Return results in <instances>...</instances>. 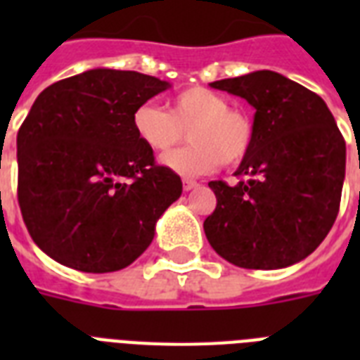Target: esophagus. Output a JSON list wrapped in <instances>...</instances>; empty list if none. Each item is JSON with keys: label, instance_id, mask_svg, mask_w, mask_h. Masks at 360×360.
<instances>
[{"label": "esophagus", "instance_id": "34e87169", "mask_svg": "<svg viewBox=\"0 0 360 360\" xmlns=\"http://www.w3.org/2000/svg\"><path fill=\"white\" fill-rule=\"evenodd\" d=\"M196 186H198L196 181H192V179H185V181H183V191H185V192L194 191Z\"/></svg>", "mask_w": 360, "mask_h": 360}]
</instances>
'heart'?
I'll use <instances>...</instances> for the list:
<instances>
[{"instance_id": "b5f03b06", "label": "heart", "mask_w": 360, "mask_h": 360, "mask_svg": "<svg viewBox=\"0 0 360 360\" xmlns=\"http://www.w3.org/2000/svg\"><path fill=\"white\" fill-rule=\"evenodd\" d=\"M132 124L138 138L153 151H168L188 132L191 146L160 157L164 168L186 177L209 174L220 162L236 166L245 160L254 141L250 117L230 108L224 95L205 87L174 95L168 112L157 104H141L132 115Z\"/></svg>"}]
</instances>
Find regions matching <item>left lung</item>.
Returning a JSON list of instances; mask_svg holds the SVG:
<instances>
[{
	"instance_id": "1",
	"label": "left lung",
	"mask_w": 360,
	"mask_h": 360,
	"mask_svg": "<svg viewBox=\"0 0 360 360\" xmlns=\"http://www.w3.org/2000/svg\"><path fill=\"white\" fill-rule=\"evenodd\" d=\"M254 106V141L236 185L211 181L217 209L203 222L209 245L243 269H284L310 256L340 209L346 141L319 95L256 70L209 84Z\"/></svg>"
}]
</instances>
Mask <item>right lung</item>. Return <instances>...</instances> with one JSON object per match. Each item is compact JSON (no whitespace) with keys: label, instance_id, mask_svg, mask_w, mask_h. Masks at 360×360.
Wrapping results in <instances>:
<instances>
[{"label":"right lung","instance_id":"right-lung-1","mask_svg":"<svg viewBox=\"0 0 360 360\" xmlns=\"http://www.w3.org/2000/svg\"><path fill=\"white\" fill-rule=\"evenodd\" d=\"M169 82L91 69L46 87L16 136L18 203L31 239L61 265L120 271L140 257L183 183L132 124Z\"/></svg>","mask_w":360,"mask_h":360}]
</instances>
